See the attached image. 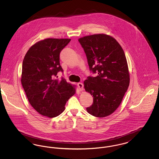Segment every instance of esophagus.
Masks as SVG:
<instances>
[{
  "label": "esophagus",
  "instance_id": "obj_1",
  "mask_svg": "<svg viewBox=\"0 0 159 159\" xmlns=\"http://www.w3.org/2000/svg\"><path fill=\"white\" fill-rule=\"evenodd\" d=\"M77 86L79 88V90L80 91H82L83 90V84L82 83H77Z\"/></svg>",
  "mask_w": 159,
  "mask_h": 159
}]
</instances>
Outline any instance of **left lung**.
Returning a JSON list of instances; mask_svg holds the SVG:
<instances>
[{"mask_svg": "<svg viewBox=\"0 0 159 159\" xmlns=\"http://www.w3.org/2000/svg\"><path fill=\"white\" fill-rule=\"evenodd\" d=\"M89 70L96 77L84 81L85 91L93 97V104L86 108L89 113L104 117L114 113L128 90L130 76L125 52L114 38L98 34L80 38Z\"/></svg>", "mask_w": 159, "mask_h": 159, "instance_id": "8db88e82", "label": "left lung"}]
</instances>
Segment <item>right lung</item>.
Returning a JSON list of instances; mask_svg holds the SVG:
<instances>
[{"label":"right lung","mask_w":159,"mask_h":159,"mask_svg":"<svg viewBox=\"0 0 159 159\" xmlns=\"http://www.w3.org/2000/svg\"><path fill=\"white\" fill-rule=\"evenodd\" d=\"M70 39L48 38L31 46L23 60L21 83L31 104L39 114L52 118L65 110L76 86L57 73L63 71L60 62L61 51Z\"/></svg>","instance_id":"obj_1"}]
</instances>
